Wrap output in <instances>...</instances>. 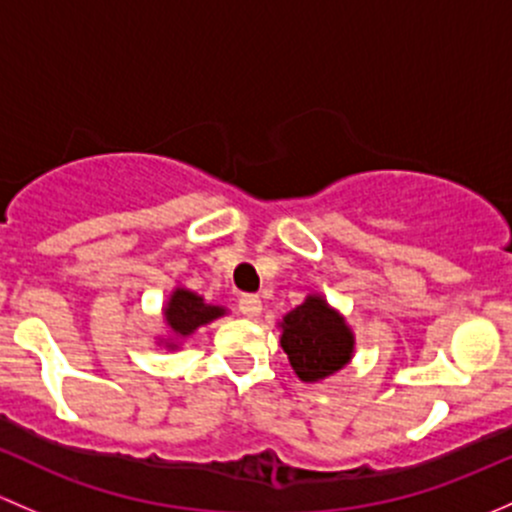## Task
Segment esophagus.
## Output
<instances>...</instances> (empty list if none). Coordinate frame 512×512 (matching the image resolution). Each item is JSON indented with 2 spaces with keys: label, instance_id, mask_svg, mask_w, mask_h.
Masks as SVG:
<instances>
[{
  "label": "esophagus",
  "instance_id": "esophagus-1",
  "mask_svg": "<svg viewBox=\"0 0 512 512\" xmlns=\"http://www.w3.org/2000/svg\"><path fill=\"white\" fill-rule=\"evenodd\" d=\"M239 313L246 315V318H256L261 313V298L254 293L239 295Z\"/></svg>",
  "mask_w": 512,
  "mask_h": 512
}]
</instances>
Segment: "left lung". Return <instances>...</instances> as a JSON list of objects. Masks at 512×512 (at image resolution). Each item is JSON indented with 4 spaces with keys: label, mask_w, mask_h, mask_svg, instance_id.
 Returning <instances> with one entry per match:
<instances>
[{
    "label": "left lung",
    "mask_w": 512,
    "mask_h": 512,
    "mask_svg": "<svg viewBox=\"0 0 512 512\" xmlns=\"http://www.w3.org/2000/svg\"><path fill=\"white\" fill-rule=\"evenodd\" d=\"M281 345L303 382H318L345 367L352 355V333L323 298L310 295L283 318Z\"/></svg>",
    "instance_id": "1"
}]
</instances>
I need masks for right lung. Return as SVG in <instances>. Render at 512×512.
<instances>
[{
	"instance_id": "1",
	"label": "right lung",
	"mask_w": 512,
	"mask_h": 512,
	"mask_svg": "<svg viewBox=\"0 0 512 512\" xmlns=\"http://www.w3.org/2000/svg\"><path fill=\"white\" fill-rule=\"evenodd\" d=\"M224 315V308H217V305H207L199 295L192 291H184V288H177L172 293L170 303H167L165 318L170 323V328L175 330L177 335H189L199 328V325L209 323V320Z\"/></svg>"
}]
</instances>
